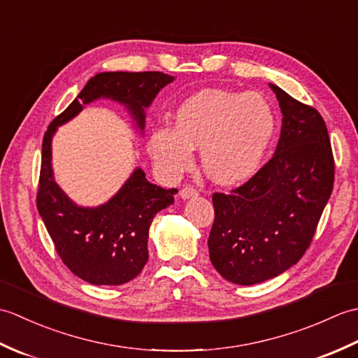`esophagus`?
<instances>
[{
  "label": "esophagus",
  "instance_id": "34e87169",
  "mask_svg": "<svg viewBox=\"0 0 358 358\" xmlns=\"http://www.w3.org/2000/svg\"><path fill=\"white\" fill-rule=\"evenodd\" d=\"M196 195H199V191H196V189L192 187V186H185V187L180 191V196H181V199H183V200L194 199V196H196Z\"/></svg>",
  "mask_w": 358,
  "mask_h": 358
}]
</instances>
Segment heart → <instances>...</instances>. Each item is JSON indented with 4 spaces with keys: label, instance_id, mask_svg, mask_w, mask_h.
Segmentation results:
<instances>
[{
    "label": "heart",
    "instance_id": "b5f03b06",
    "mask_svg": "<svg viewBox=\"0 0 358 358\" xmlns=\"http://www.w3.org/2000/svg\"><path fill=\"white\" fill-rule=\"evenodd\" d=\"M275 134V115L258 94L203 89L181 103L172 127L149 134L148 152L167 177H178L200 148L203 171L223 186L245 183L260 171Z\"/></svg>",
    "mask_w": 358,
    "mask_h": 358
}]
</instances>
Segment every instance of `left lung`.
<instances>
[{
    "mask_svg": "<svg viewBox=\"0 0 358 358\" xmlns=\"http://www.w3.org/2000/svg\"><path fill=\"white\" fill-rule=\"evenodd\" d=\"M281 110L277 149L246 185L214 194L209 258L235 285L273 278L300 260L314 237L334 186L324 121L314 108L271 85Z\"/></svg>",
    "mask_w": 358,
    "mask_h": 358,
    "instance_id": "obj_1",
    "label": "left lung"
}]
</instances>
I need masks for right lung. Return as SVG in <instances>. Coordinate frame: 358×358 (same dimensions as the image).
<instances>
[{
	"label": "right lung",
	"instance_id": "add662e5",
	"mask_svg": "<svg viewBox=\"0 0 358 358\" xmlns=\"http://www.w3.org/2000/svg\"><path fill=\"white\" fill-rule=\"evenodd\" d=\"M175 77L162 72H101L90 78L78 96L48 127L43 140L41 175L36 206L58 255L75 275L96 286H120L134 280L148 263L149 227L159 210L173 204L177 189H164L136 166L115 195L100 206L75 203L55 181L52 140L98 100L118 103L144 134L146 109Z\"/></svg>",
	"mask_w": 358,
	"mask_h": 358
}]
</instances>
